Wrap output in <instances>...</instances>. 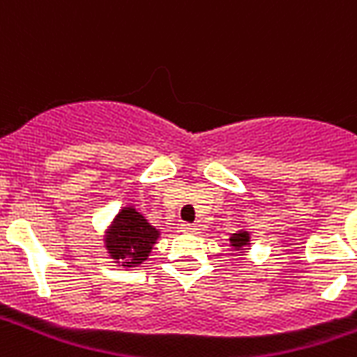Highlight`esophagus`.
I'll return each instance as SVG.
<instances>
[{
  "mask_svg": "<svg viewBox=\"0 0 357 357\" xmlns=\"http://www.w3.org/2000/svg\"><path fill=\"white\" fill-rule=\"evenodd\" d=\"M179 229H181L183 233H197V231H199V225L181 224V225H179Z\"/></svg>",
  "mask_w": 357,
  "mask_h": 357,
  "instance_id": "1",
  "label": "esophagus"
}]
</instances>
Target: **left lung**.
Instances as JSON below:
<instances>
[{"label":"left lung","instance_id":"8db88e82","mask_svg":"<svg viewBox=\"0 0 357 357\" xmlns=\"http://www.w3.org/2000/svg\"><path fill=\"white\" fill-rule=\"evenodd\" d=\"M229 241L235 248H245L248 245V233H235Z\"/></svg>","mask_w":357,"mask_h":357}]
</instances>
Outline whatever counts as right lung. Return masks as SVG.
Listing matches in <instances>:
<instances>
[{
    "instance_id": "1",
    "label": "right lung",
    "mask_w": 357,
    "mask_h": 357,
    "mask_svg": "<svg viewBox=\"0 0 357 357\" xmlns=\"http://www.w3.org/2000/svg\"><path fill=\"white\" fill-rule=\"evenodd\" d=\"M158 239V231L141 216L137 210L126 208L114 220L107 237V248L112 258L126 260L128 266H137L147 260L151 248Z\"/></svg>"
}]
</instances>
